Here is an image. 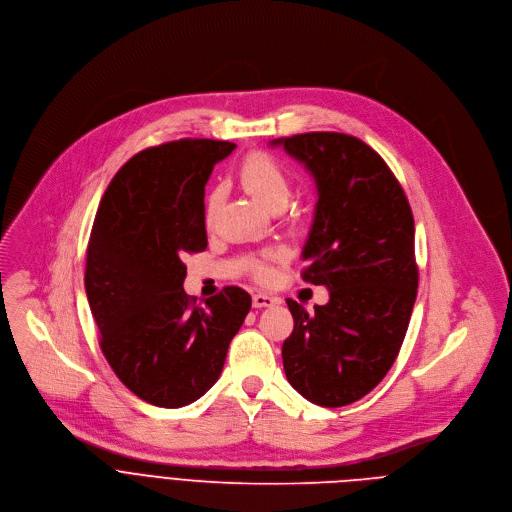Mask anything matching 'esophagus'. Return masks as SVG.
I'll use <instances>...</instances> for the list:
<instances>
[{
    "mask_svg": "<svg viewBox=\"0 0 512 512\" xmlns=\"http://www.w3.org/2000/svg\"><path fill=\"white\" fill-rule=\"evenodd\" d=\"M275 303H279V299L273 297V295H269V293H255V295H253V305H255V307H271V305H275Z\"/></svg>",
    "mask_w": 512,
    "mask_h": 512,
    "instance_id": "esophagus-1",
    "label": "esophagus"
}]
</instances>
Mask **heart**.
Segmentation results:
<instances>
[{
  "mask_svg": "<svg viewBox=\"0 0 512 512\" xmlns=\"http://www.w3.org/2000/svg\"><path fill=\"white\" fill-rule=\"evenodd\" d=\"M239 179L243 187L267 209L275 205H285L291 193V181L287 170L267 152L249 154L239 166ZM221 193L211 191L205 201V223L211 225L215 219V211L219 207ZM277 259V255H267L253 263V275L257 279H267L271 275L269 261Z\"/></svg>",
  "mask_w": 512,
  "mask_h": 512,
  "instance_id": "b5f03b06",
  "label": "heart"
}]
</instances>
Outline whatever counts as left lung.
<instances>
[{"label":"left lung","mask_w":512,"mask_h":512,"mask_svg":"<svg viewBox=\"0 0 512 512\" xmlns=\"http://www.w3.org/2000/svg\"><path fill=\"white\" fill-rule=\"evenodd\" d=\"M271 144L315 179L301 277L329 291L313 311L287 299L285 376L317 406H348L384 380L404 342L418 291L412 209L384 158L356 136L305 132Z\"/></svg>","instance_id":"1"}]
</instances>
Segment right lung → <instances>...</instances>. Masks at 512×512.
I'll return each instance as SVG.
<instances>
[{
	"instance_id": "1",
	"label": "right lung",
	"mask_w": 512,
	"mask_h": 512,
	"mask_svg": "<svg viewBox=\"0 0 512 512\" xmlns=\"http://www.w3.org/2000/svg\"><path fill=\"white\" fill-rule=\"evenodd\" d=\"M235 144L181 138L134 154L110 181L88 241L86 295L100 348L140 400L181 408L221 376L251 295L225 287L199 305L187 253L207 249L205 185Z\"/></svg>"
}]
</instances>
